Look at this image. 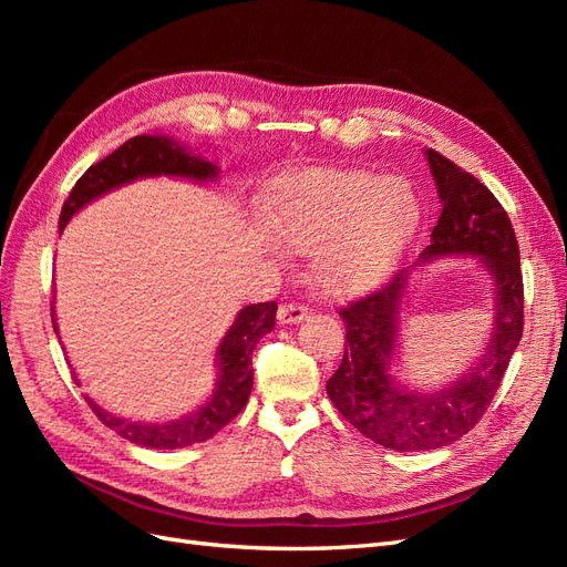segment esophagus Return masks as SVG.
Wrapping results in <instances>:
<instances>
[{
  "label": "esophagus",
  "mask_w": 567,
  "mask_h": 567,
  "mask_svg": "<svg viewBox=\"0 0 567 567\" xmlns=\"http://www.w3.org/2000/svg\"><path fill=\"white\" fill-rule=\"evenodd\" d=\"M310 315V307L298 305V302H286L279 307V323H300L302 319H307Z\"/></svg>",
  "instance_id": "1"
}]
</instances>
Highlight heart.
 Listing matches in <instances>:
<instances>
[{
	"mask_svg": "<svg viewBox=\"0 0 567 567\" xmlns=\"http://www.w3.org/2000/svg\"><path fill=\"white\" fill-rule=\"evenodd\" d=\"M419 219L406 182L364 169H310L281 179L267 198L271 234L290 248L315 250L317 284L338 296L385 279Z\"/></svg>",
	"mask_w": 567,
	"mask_h": 567,
	"instance_id": "heart-1",
	"label": "heart"
}]
</instances>
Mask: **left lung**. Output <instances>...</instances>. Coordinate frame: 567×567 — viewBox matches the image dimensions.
<instances>
[{
	"instance_id": "left-lung-1",
	"label": "left lung",
	"mask_w": 567,
	"mask_h": 567,
	"mask_svg": "<svg viewBox=\"0 0 567 567\" xmlns=\"http://www.w3.org/2000/svg\"><path fill=\"white\" fill-rule=\"evenodd\" d=\"M427 163L442 213L431 234L433 244L421 252V262L452 252L483 257L496 284V317L485 354L461 381L442 392H416L404 390L388 373L398 342L406 271L394 274L390 284L340 307L338 315L346 321V354L326 383V392L359 433L394 452L447 447L473 431L499 390L525 323L518 238L502 203L483 182L435 148H427Z\"/></svg>"
}]
</instances>
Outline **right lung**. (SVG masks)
<instances>
[{"label": "right lung", "instance_id": "obj_1", "mask_svg": "<svg viewBox=\"0 0 567 567\" xmlns=\"http://www.w3.org/2000/svg\"><path fill=\"white\" fill-rule=\"evenodd\" d=\"M153 175H173L205 182L217 177V167L208 161L192 156V153H186L175 142L165 140V136H132L130 142L115 148L104 161L94 163L87 173L75 182L71 196L65 198L61 208L59 227L63 229L65 221L71 219L82 205H87L101 194L111 192V188L127 184L136 177ZM51 321H54V315H51ZM274 323H277V302L274 300L248 305L246 310L238 312L234 326L217 350V390L213 392L208 404L200 406L196 414L184 416L182 421L132 423L125 419L111 416L109 411L96 406L90 398L87 402L96 419L106 427H111L120 437H125L134 444H142V447L148 450H179L188 447V444L210 440L217 431L231 423L238 416V411L246 406L252 390V350L257 342H260V338L274 329Z\"/></svg>", "mask_w": 567, "mask_h": 567}]
</instances>
